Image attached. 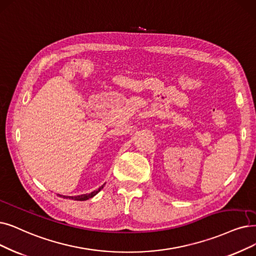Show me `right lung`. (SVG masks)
<instances>
[{
  "label": "right lung",
  "mask_w": 256,
  "mask_h": 256,
  "mask_svg": "<svg viewBox=\"0 0 256 256\" xmlns=\"http://www.w3.org/2000/svg\"><path fill=\"white\" fill-rule=\"evenodd\" d=\"M104 186H105V184L104 185H102L98 190H94L91 193H87V194H80V196H60V194H58V196L63 198H69V200H87L91 198H94V196H96V194L104 188Z\"/></svg>",
  "instance_id": "1"
}]
</instances>
